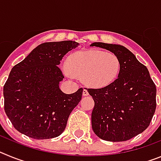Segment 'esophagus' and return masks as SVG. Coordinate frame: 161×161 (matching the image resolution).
I'll return each mask as SVG.
<instances>
[{"mask_svg":"<svg viewBox=\"0 0 161 161\" xmlns=\"http://www.w3.org/2000/svg\"><path fill=\"white\" fill-rule=\"evenodd\" d=\"M89 95V92H88L87 89H83V96H88Z\"/></svg>","mask_w":161,"mask_h":161,"instance_id":"1","label":"esophagus"}]
</instances>
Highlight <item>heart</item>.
<instances>
[{"instance_id": "b5f03b06", "label": "heart", "mask_w": 161, "mask_h": 161, "mask_svg": "<svg viewBox=\"0 0 161 161\" xmlns=\"http://www.w3.org/2000/svg\"><path fill=\"white\" fill-rule=\"evenodd\" d=\"M119 58L111 52L97 50L78 52L69 59L64 72L70 78L82 77L90 87H106L114 81L120 71Z\"/></svg>"}]
</instances>
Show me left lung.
Returning <instances> with one entry per match:
<instances>
[{
    "instance_id": "left-lung-1",
    "label": "left lung",
    "mask_w": 161,
    "mask_h": 161,
    "mask_svg": "<svg viewBox=\"0 0 161 161\" xmlns=\"http://www.w3.org/2000/svg\"><path fill=\"white\" fill-rule=\"evenodd\" d=\"M119 58L121 68L114 81L102 89H88L94 101L91 123L100 139L126 141L147 128L156 107V85L147 67L122 45L93 42Z\"/></svg>"
}]
</instances>
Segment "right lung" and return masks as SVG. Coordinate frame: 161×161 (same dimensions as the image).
Returning <instances> with one entry per match:
<instances>
[{
  "label": "right lung",
  "mask_w": 161,
  "mask_h": 161,
  "mask_svg": "<svg viewBox=\"0 0 161 161\" xmlns=\"http://www.w3.org/2000/svg\"><path fill=\"white\" fill-rule=\"evenodd\" d=\"M78 45L71 40L44 42L12 68L3 89L5 111L20 133L35 139L63 133L71 112L81 100L83 89L63 93L59 82L64 76L58 65Z\"/></svg>",
  "instance_id": "1"
}]
</instances>
